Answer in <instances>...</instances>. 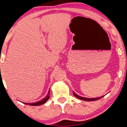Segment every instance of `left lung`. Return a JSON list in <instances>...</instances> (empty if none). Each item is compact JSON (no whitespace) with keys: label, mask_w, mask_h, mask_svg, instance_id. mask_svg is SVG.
Listing matches in <instances>:
<instances>
[{"label":"left lung","mask_w":127,"mask_h":127,"mask_svg":"<svg viewBox=\"0 0 127 127\" xmlns=\"http://www.w3.org/2000/svg\"><path fill=\"white\" fill-rule=\"evenodd\" d=\"M73 95H74V96L77 97V98L80 99V100H86V101H94V100H98V99L102 98V97H103V96H101V97H95V98H86V97H82V96H80L77 95H76L75 93L74 92H73Z\"/></svg>","instance_id":"obj_1"}]
</instances>
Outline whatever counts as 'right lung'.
<instances>
[{"label":"right lung","mask_w":127,"mask_h":127,"mask_svg":"<svg viewBox=\"0 0 127 127\" xmlns=\"http://www.w3.org/2000/svg\"><path fill=\"white\" fill-rule=\"evenodd\" d=\"M50 90H49L48 94H47L46 97L45 98L42 99V100H41L40 101H38L37 102H35V103H24L26 105H32V106H38V105H41L42 104H44V103H45L47 100H48V99L50 98Z\"/></svg>","instance_id":"add662e5"}]
</instances>
